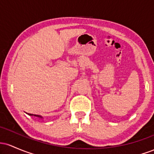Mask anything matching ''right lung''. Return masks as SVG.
Wrapping results in <instances>:
<instances>
[{"instance_id":"right-lung-1","label":"right lung","mask_w":154,"mask_h":154,"mask_svg":"<svg viewBox=\"0 0 154 154\" xmlns=\"http://www.w3.org/2000/svg\"><path fill=\"white\" fill-rule=\"evenodd\" d=\"M29 116H36V117L39 118V119H43V117L42 116H40V115H36V114H27Z\"/></svg>"}]
</instances>
